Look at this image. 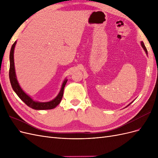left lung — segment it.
Wrapping results in <instances>:
<instances>
[{
  "label": "left lung",
  "mask_w": 158,
  "mask_h": 158,
  "mask_svg": "<svg viewBox=\"0 0 158 158\" xmlns=\"http://www.w3.org/2000/svg\"><path fill=\"white\" fill-rule=\"evenodd\" d=\"M141 45H142V48H143V49L144 50V51H145V52L146 53V55H148V51H147V49H146V47H145V45H144V43H143V41H141ZM132 102H131V103H129L128 106H127V107H128V106H130V105L132 103Z\"/></svg>",
  "instance_id": "obj_1"
}]
</instances>
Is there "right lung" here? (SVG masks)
Listing matches in <instances>:
<instances>
[{
  "mask_svg": "<svg viewBox=\"0 0 158 158\" xmlns=\"http://www.w3.org/2000/svg\"><path fill=\"white\" fill-rule=\"evenodd\" d=\"M16 44V41L14 42V44L12 45L10 52V70H9V78H10V84L13 90L15 92L18 96L20 98L22 101L24 102L28 107H30L33 109L46 110L55 108L60 103L62 98H63L64 88L68 80L66 79V78L64 80L63 84H62L59 93L53 99L47 102H40L33 100L29 95H27L24 91L22 89V88L20 87V84H19L18 81L16 78L14 60V52Z\"/></svg>",
  "mask_w": 158,
  "mask_h": 158,
  "instance_id": "add662e5",
  "label": "right lung"
}]
</instances>
